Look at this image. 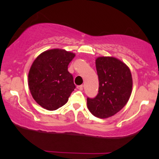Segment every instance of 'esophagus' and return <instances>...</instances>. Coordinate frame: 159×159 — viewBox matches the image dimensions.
Here are the masks:
<instances>
[{
  "label": "esophagus",
  "instance_id": "34e87169",
  "mask_svg": "<svg viewBox=\"0 0 159 159\" xmlns=\"http://www.w3.org/2000/svg\"><path fill=\"white\" fill-rule=\"evenodd\" d=\"M77 88H78L79 90H83L84 86H83V85H79V86H78Z\"/></svg>",
  "mask_w": 159,
  "mask_h": 159
}]
</instances>
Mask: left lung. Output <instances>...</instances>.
Here are the masks:
<instances>
[{
  "mask_svg": "<svg viewBox=\"0 0 159 159\" xmlns=\"http://www.w3.org/2000/svg\"><path fill=\"white\" fill-rule=\"evenodd\" d=\"M96 67L98 93L93 98H87V107L95 116L105 119L126 105L132 94V73L123 62L113 57H98Z\"/></svg>",
  "mask_w": 159,
  "mask_h": 159,
  "instance_id": "8db88e82",
  "label": "left lung"
}]
</instances>
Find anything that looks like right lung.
<instances>
[{"instance_id":"add662e5","label":"right lung","mask_w":159,"mask_h":159,"mask_svg":"<svg viewBox=\"0 0 159 159\" xmlns=\"http://www.w3.org/2000/svg\"><path fill=\"white\" fill-rule=\"evenodd\" d=\"M75 56L64 49L54 48L40 54L28 73V86L33 98L41 107L54 111L64 105L75 85L68 71Z\"/></svg>"}]
</instances>
